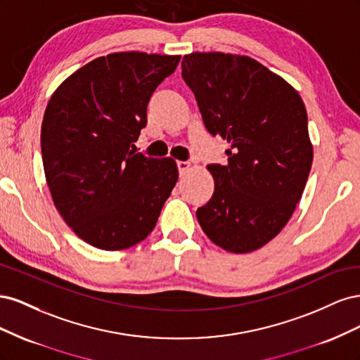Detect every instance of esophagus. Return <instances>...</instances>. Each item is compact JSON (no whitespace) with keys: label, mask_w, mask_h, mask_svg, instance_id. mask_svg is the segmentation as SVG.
<instances>
[{"label":"esophagus","mask_w":360,"mask_h":360,"mask_svg":"<svg viewBox=\"0 0 360 360\" xmlns=\"http://www.w3.org/2000/svg\"><path fill=\"white\" fill-rule=\"evenodd\" d=\"M177 167H179V172H180L181 176H183L184 172L189 171V168H191V163H189V162H186V160H179V162H177Z\"/></svg>","instance_id":"obj_1"}]
</instances>
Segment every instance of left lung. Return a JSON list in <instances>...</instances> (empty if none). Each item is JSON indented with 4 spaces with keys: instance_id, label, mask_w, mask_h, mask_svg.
Here are the masks:
<instances>
[{
    "instance_id": "1",
    "label": "left lung",
    "mask_w": 360,
    "mask_h": 360,
    "mask_svg": "<svg viewBox=\"0 0 360 360\" xmlns=\"http://www.w3.org/2000/svg\"><path fill=\"white\" fill-rule=\"evenodd\" d=\"M181 76L205 129L231 146L226 165H207L214 192L197 210L198 222L228 252H252L287 225L309 176L314 150L302 97L257 60L234 53H189Z\"/></svg>"
}]
</instances>
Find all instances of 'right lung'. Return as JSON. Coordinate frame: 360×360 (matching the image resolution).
<instances>
[{"instance_id": "obj_1", "label": "right lung", "mask_w": 360, "mask_h": 360, "mask_svg": "<svg viewBox=\"0 0 360 360\" xmlns=\"http://www.w3.org/2000/svg\"><path fill=\"white\" fill-rule=\"evenodd\" d=\"M180 56L115 52L53 91L41 123V159L58 213L84 242L134 246L153 231L179 180L176 160L135 153L147 105Z\"/></svg>"}]
</instances>
